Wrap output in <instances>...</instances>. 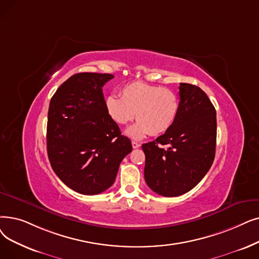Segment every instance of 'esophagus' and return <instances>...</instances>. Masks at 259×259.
<instances>
[{"mask_svg":"<svg viewBox=\"0 0 259 259\" xmlns=\"http://www.w3.org/2000/svg\"><path fill=\"white\" fill-rule=\"evenodd\" d=\"M132 147H133L134 149L140 148V147H141V144L138 143V142H136V141H132Z\"/></svg>","mask_w":259,"mask_h":259,"instance_id":"1","label":"esophagus"}]
</instances>
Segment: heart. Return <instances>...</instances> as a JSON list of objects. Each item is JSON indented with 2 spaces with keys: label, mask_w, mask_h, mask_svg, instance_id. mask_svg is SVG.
Returning a JSON list of instances; mask_svg holds the SVG:
<instances>
[{
  "label": "heart",
  "mask_w": 259,
  "mask_h": 259,
  "mask_svg": "<svg viewBox=\"0 0 259 259\" xmlns=\"http://www.w3.org/2000/svg\"><path fill=\"white\" fill-rule=\"evenodd\" d=\"M108 115L118 125L138 121L127 129L131 138L140 140L150 133L156 137L164 134L175 123L179 111V96L170 89L136 81L123 85L120 97L110 95L106 98Z\"/></svg>",
  "instance_id": "b5f03b06"
}]
</instances>
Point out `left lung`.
<instances>
[{
    "label": "left lung",
    "instance_id": "8db88e82",
    "mask_svg": "<svg viewBox=\"0 0 259 259\" xmlns=\"http://www.w3.org/2000/svg\"><path fill=\"white\" fill-rule=\"evenodd\" d=\"M180 111L172 127L153 142L143 144L144 177L154 193L181 196L207 174L215 159L216 110L204 91L180 83Z\"/></svg>",
    "mask_w": 259,
    "mask_h": 259
}]
</instances>
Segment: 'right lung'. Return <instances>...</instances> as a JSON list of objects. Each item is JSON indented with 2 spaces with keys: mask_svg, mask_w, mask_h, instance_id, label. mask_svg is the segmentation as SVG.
I'll use <instances>...</instances> for the list:
<instances>
[{
  "mask_svg": "<svg viewBox=\"0 0 259 259\" xmlns=\"http://www.w3.org/2000/svg\"><path fill=\"white\" fill-rule=\"evenodd\" d=\"M112 74L78 73L53 95L47 146L53 170L82 195H97L114 183L119 164L132 151L106 110L103 87Z\"/></svg>",
  "mask_w": 259,
  "mask_h": 259,
  "instance_id": "add662e5",
  "label": "right lung"
}]
</instances>
